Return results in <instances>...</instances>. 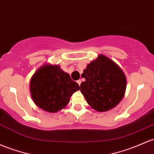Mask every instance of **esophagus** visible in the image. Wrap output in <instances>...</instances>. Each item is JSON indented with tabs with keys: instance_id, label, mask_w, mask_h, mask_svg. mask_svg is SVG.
Segmentation results:
<instances>
[{
	"instance_id": "1",
	"label": "esophagus",
	"mask_w": 154,
	"mask_h": 154,
	"mask_svg": "<svg viewBox=\"0 0 154 154\" xmlns=\"http://www.w3.org/2000/svg\"><path fill=\"white\" fill-rule=\"evenodd\" d=\"M77 83H78V85H80V84H81V80H77Z\"/></svg>"
}]
</instances>
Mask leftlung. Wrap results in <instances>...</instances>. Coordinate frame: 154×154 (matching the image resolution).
<instances>
[{"label": "left lung", "mask_w": 154, "mask_h": 154, "mask_svg": "<svg viewBox=\"0 0 154 154\" xmlns=\"http://www.w3.org/2000/svg\"><path fill=\"white\" fill-rule=\"evenodd\" d=\"M82 77L85 82L80 91L86 102L98 112H105L114 108L122 100L126 88V76L111 59L99 55L88 64Z\"/></svg>", "instance_id": "1"}]
</instances>
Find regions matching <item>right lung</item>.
<instances>
[{
    "label": "right lung",
    "mask_w": 154,
    "mask_h": 154,
    "mask_svg": "<svg viewBox=\"0 0 154 154\" xmlns=\"http://www.w3.org/2000/svg\"><path fill=\"white\" fill-rule=\"evenodd\" d=\"M30 90L38 107L46 112H56L68 104L70 97L80 90V86L59 66L45 64L32 77Z\"/></svg>",
    "instance_id": "right-lung-1"
}]
</instances>
